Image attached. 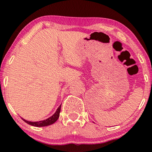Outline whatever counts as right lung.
<instances>
[{
    "instance_id": "obj_1",
    "label": "right lung",
    "mask_w": 152,
    "mask_h": 152,
    "mask_svg": "<svg viewBox=\"0 0 152 152\" xmlns=\"http://www.w3.org/2000/svg\"><path fill=\"white\" fill-rule=\"evenodd\" d=\"M61 104L57 108V111H55V113H54L53 115L50 116V118H47L46 120H41V121H39V122L28 121V120H25V119H23V118H22V120H23L24 122H26V123L30 124V125L37 126V127H40V126H46L50 125V124H53V123H55V122L58 120V118H59L60 111H61Z\"/></svg>"
}]
</instances>
